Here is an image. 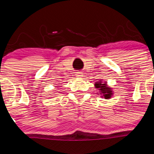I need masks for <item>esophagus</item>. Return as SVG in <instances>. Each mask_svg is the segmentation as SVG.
<instances>
[{"label":"esophagus","instance_id":"1","mask_svg":"<svg viewBox=\"0 0 154 154\" xmlns=\"http://www.w3.org/2000/svg\"><path fill=\"white\" fill-rule=\"evenodd\" d=\"M82 73L81 72H76V76H77V77H82Z\"/></svg>","mask_w":154,"mask_h":154}]
</instances>
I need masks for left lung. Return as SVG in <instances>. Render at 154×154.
<instances>
[{
	"label": "left lung",
	"instance_id": "8db88e82",
	"mask_svg": "<svg viewBox=\"0 0 154 154\" xmlns=\"http://www.w3.org/2000/svg\"><path fill=\"white\" fill-rule=\"evenodd\" d=\"M95 87L99 89V93L102 95V97H104L105 99H110L112 95V91L111 88L108 87L106 85V82H97L95 84Z\"/></svg>",
	"mask_w": 154,
	"mask_h": 154
}]
</instances>
